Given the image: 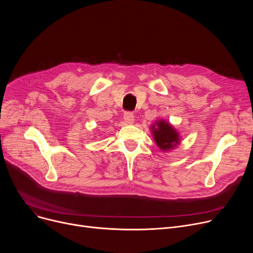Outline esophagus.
Instances as JSON below:
<instances>
[{"instance_id": "obj_1", "label": "esophagus", "mask_w": 253, "mask_h": 253, "mask_svg": "<svg viewBox=\"0 0 253 253\" xmlns=\"http://www.w3.org/2000/svg\"><path fill=\"white\" fill-rule=\"evenodd\" d=\"M124 122L126 124H132V123H133L134 122V116H133V114L130 113V112H126L124 114Z\"/></svg>"}]
</instances>
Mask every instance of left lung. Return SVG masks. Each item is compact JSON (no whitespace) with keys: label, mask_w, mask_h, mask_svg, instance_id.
Segmentation results:
<instances>
[{"label":"left lung","mask_w":253,"mask_h":253,"mask_svg":"<svg viewBox=\"0 0 253 253\" xmlns=\"http://www.w3.org/2000/svg\"><path fill=\"white\" fill-rule=\"evenodd\" d=\"M155 142L162 151H170L179 143V134L170 123L164 120L158 121L151 127Z\"/></svg>","instance_id":"left-lung-1"}]
</instances>
